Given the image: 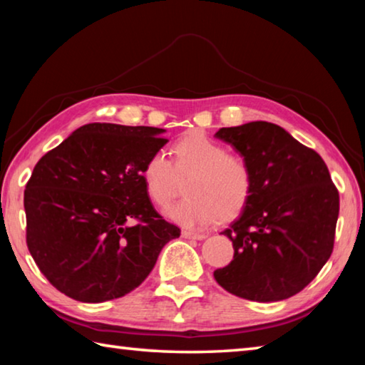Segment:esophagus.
Instances as JSON below:
<instances>
[{
    "label": "esophagus",
    "mask_w": 365,
    "mask_h": 365,
    "mask_svg": "<svg viewBox=\"0 0 365 365\" xmlns=\"http://www.w3.org/2000/svg\"><path fill=\"white\" fill-rule=\"evenodd\" d=\"M182 237L187 238V240H202L206 238L205 233H197L193 230H182Z\"/></svg>",
    "instance_id": "esophagus-1"
}]
</instances>
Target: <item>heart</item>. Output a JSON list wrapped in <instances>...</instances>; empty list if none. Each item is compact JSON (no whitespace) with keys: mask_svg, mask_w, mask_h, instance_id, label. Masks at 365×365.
<instances>
[{"mask_svg":"<svg viewBox=\"0 0 365 365\" xmlns=\"http://www.w3.org/2000/svg\"><path fill=\"white\" fill-rule=\"evenodd\" d=\"M172 163L154 153L141 168L148 197L168 207L177 193V178L188 175L185 196L169 209L170 219L185 227H205L215 219L232 220L245 211L252 195V172L243 156L202 132L187 133L172 146Z\"/></svg>","mask_w":365,"mask_h":365,"instance_id":"1","label":"heart"}]
</instances>
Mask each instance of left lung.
I'll use <instances>...</instances> for the list:
<instances>
[{
    "label": "left lung",
    "mask_w": 365,
    "mask_h": 365,
    "mask_svg": "<svg viewBox=\"0 0 365 365\" xmlns=\"http://www.w3.org/2000/svg\"><path fill=\"white\" fill-rule=\"evenodd\" d=\"M248 160L252 195L222 232L233 261L214 279L240 298L282 301L307 287L329 261L335 243L339 195L319 154L285 128L257 120L215 133Z\"/></svg>",
    "instance_id": "8db88e82"
}]
</instances>
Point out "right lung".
<instances>
[{"label":"right lung","mask_w":365,"mask_h":365,"mask_svg":"<svg viewBox=\"0 0 365 365\" xmlns=\"http://www.w3.org/2000/svg\"><path fill=\"white\" fill-rule=\"evenodd\" d=\"M164 132L86 123L36 163L24 191L27 246L61 293L82 302L122 298L180 237L153 207L140 175L168 143Z\"/></svg>","instance_id":"add662e5"}]
</instances>
